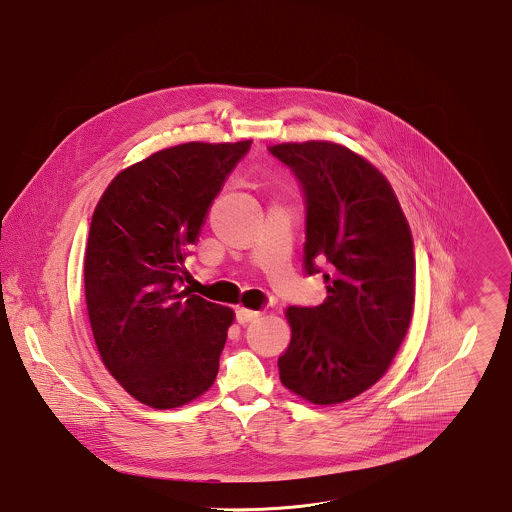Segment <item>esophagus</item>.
<instances>
[{"label": "esophagus", "mask_w": 512, "mask_h": 512, "mask_svg": "<svg viewBox=\"0 0 512 512\" xmlns=\"http://www.w3.org/2000/svg\"><path fill=\"white\" fill-rule=\"evenodd\" d=\"M261 315V312H255V310H245V308H237L236 319L239 323H249L253 319H257Z\"/></svg>", "instance_id": "1"}]
</instances>
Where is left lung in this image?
Wrapping results in <instances>:
<instances>
[{"instance_id": "8db88e82", "label": "left lung", "mask_w": 512, "mask_h": 512, "mask_svg": "<svg viewBox=\"0 0 512 512\" xmlns=\"http://www.w3.org/2000/svg\"><path fill=\"white\" fill-rule=\"evenodd\" d=\"M298 179L306 202L304 273H321L327 298L290 306L280 382L296 395L333 405L374 386L411 321L415 255L409 224L386 177L331 142L269 150Z\"/></svg>"}]
</instances>
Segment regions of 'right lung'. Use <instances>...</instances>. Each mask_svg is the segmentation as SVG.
I'll return each instance as SVG.
<instances>
[{
  "label": "right lung",
  "instance_id": "add662e5",
  "mask_svg": "<svg viewBox=\"0 0 512 512\" xmlns=\"http://www.w3.org/2000/svg\"><path fill=\"white\" fill-rule=\"evenodd\" d=\"M251 142H189L111 181L85 251V302L107 370L138 401L171 409L216 380L234 312L185 286V259L212 200Z\"/></svg>",
  "mask_w": 512,
  "mask_h": 512
}]
</instances>
